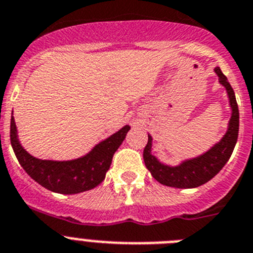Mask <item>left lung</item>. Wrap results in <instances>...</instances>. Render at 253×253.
<instances>
[{"instance_id":"obj_1","label":"left lung","mask_w":253,"mask_h":253,"mask_svg":"<svg viewBox=\"0 0 253 253\" xmlns=\"http://www.w3.org/2000/svg\"><path fill=\"white\" fill-rule=\"evenodd\" d=\"M214 72L218 76L219 83L226 88L232 110L226 135L207 152L199 155L197 158L181 161L176 166L163 164L158 160L156 156L151 154L152 137L149 135L147 145L143 149V161L152 176L163 185L179 189H190L203 185L207 181L213 179L231 158L238 137L240 112H238L236 95H234L231 84L227 81V77L223 74L219 67L214 68Z\"/></svg>"}]
</instances>
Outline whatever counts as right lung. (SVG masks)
<instances>
[{"label":"right lung","mask_w":253,"mask_h":253,"mask_svg":"<svg viewBox=\"0 0 253 253\" xmlns=\"http://www.w3.org/2000/svg\"><path fill=\"white\" fill-rule=\"evenodd\" d=\"M131 127L128 125L97 143L87 155L68 161L42 160L34 158L20 143L15 118L11 117L10 138L13 152L25 171L50 192L78 194L95 188L106 177L112 158L121 146Z\"/></svg>","instance_id":"right-lung-1"}]
</instances>
